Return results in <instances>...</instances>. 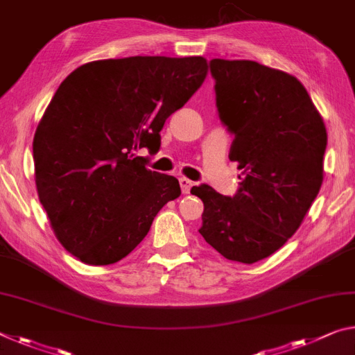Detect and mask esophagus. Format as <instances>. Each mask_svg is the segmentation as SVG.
Returning a JSON list of instances; mask_svg holds the SVG:
<instances>
[{"mask_svg": "<svg viewBox=\"0 0 355 355\" xmlns=\"http://www.w3.org/2000/svg\"><path fill=\"white\" fill-rule=\"evenodd\" d=\"M180 187H182V193L183 194H188L191 187H193V182H191V180H188V178L182 177V178H180Z\"/></svg>", "mask_w": 355, "mask_h": 355, "instance_id": "esophagus-1", "label": "esophagus"}]
</instances>
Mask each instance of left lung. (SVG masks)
<instances>
[{
	"instance_id": "left-lung-1",
	"label": "left lung",
	"mask_w": 355,
	"mask_h": 355,
	"mask_svg": "<svg viewBox=\"0 0 355 355\" xmlns=\"http://www.w3.org/2000/svg\"><path fill=\"white\" fill-rule=\"evenodd\" d=\"M219 120L234 136L230 161L241 182L234 198L208 184L199 232L229 261L254 263L278 251L322 184L327 131L294 76L250 60L210 61Z\"/></svg>"
}]
</instances>
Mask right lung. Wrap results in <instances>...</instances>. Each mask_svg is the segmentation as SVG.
<instances>
[{
  "label": "right lung",
  "mask_w": 355,
  "mask_h": 355,
  "mask_svg": "<svg viewBox=\"0 0 355 355\" xmlns=\"http://www.w3.org/2000/svg\"><path fill=\"white\" fill-rule=\"evenodd\" d=\"M207 77L202 56H129L77 67L56 89L33 140L36 187L64 248L89 266L126 257L182 191L139 156Z\"/></svg>",
  "instance_id": "add662e5"
}]
</instances>
